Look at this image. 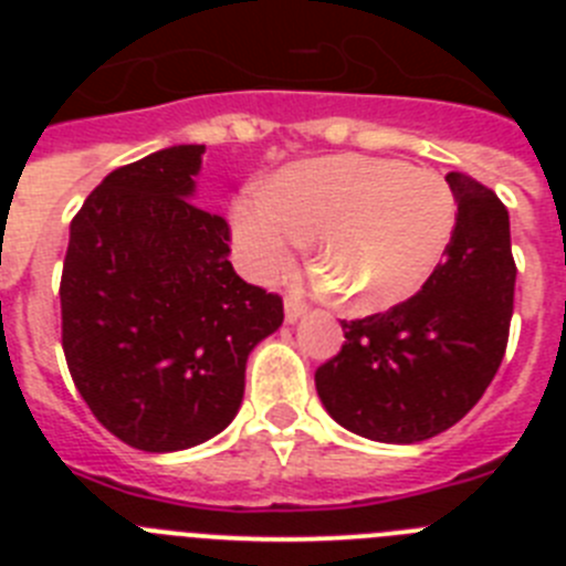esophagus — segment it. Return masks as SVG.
I'll return each mask as SVG.
<instances>
[{
  "mask_svg": "<svg viewBox=\"0 0 566 566\" xmlns=\"http://www.w3.org/2000/svg\"><path fill=\"white\" fill-rule=\"evenodd\" d=\"M283 308H286V319H289V323H294V319H300V317H303V314H306V300H300V297H294V294H289V297H286V306H283Z\"/></svg>",
  "mask_w": 566,
  "mask_h": 566,
  "instance_id": "esophagus-1",
  "label": "esophagus"
}]
</instances>
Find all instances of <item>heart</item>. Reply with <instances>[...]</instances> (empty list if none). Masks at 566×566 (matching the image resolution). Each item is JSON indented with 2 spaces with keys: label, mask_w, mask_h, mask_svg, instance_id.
<instances>
[{
  "label": "heart",
  "mask_w": 566,
  "mask_h": 566,
  "mask_svg": "<svg viewBox=\"0 0 566 566\" xmlns=\"http://www.w3.org/2000/svg\"><path fill=\"white\" fill-rule=\"evenodd\" d=\"M232 223L258 274L283 272L317 232L339 297L357 312H377L411 297L439 266L457 229V195L431 169L334 155L294 164L266 195L240 198Z\"/></svg>",
  "instance_id": "heart-1"
}]
</instances>
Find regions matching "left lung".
Instances as JSON below:
<instances>
[{"mask_svg": "<svg viewBox=\"0 0 566 566\" xmlns=\"http://www.w3.org/2000/svg\"><path fill=\"white\" fill-rule=\"evenodd\" d=\"M457 229L413 297L385 314L343 319L345 343L314 374L326 411L374 442L411 444L457 424L502 365L516 260L496 192L448 175Z\"/></svg>", "mask_w": 566, "mask_h": 566, "instance_id": "8db88e82", "label": "left lung"}]
</instances>
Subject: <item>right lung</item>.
<instances>
[{"instance_id":"add662e5","label":"right lung","mask_w":566,"mask_h":566,"mask_svg":"<svg viewBox=\"0 0 566 566\" xmlns=\"http://www.w3.org/2000/svg\"><path fill=\"white\" fill-rule=\"evenodd\" d=\"M201 144L118 167L70 223L62 348L70 377L113 437L184 451L221 433L247 357L283 323V297L229 263V223L195 207Z\"/></svg>"}]
</instances>
